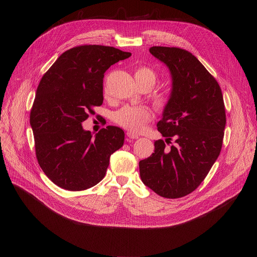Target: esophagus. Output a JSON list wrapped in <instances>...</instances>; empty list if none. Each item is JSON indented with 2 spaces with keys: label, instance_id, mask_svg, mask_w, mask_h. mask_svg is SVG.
<instances>
[{
  "label": "esophagus",
  "instance_id": "1",
  "mask_svg": "<svg viewBox=\"0 0 257 257\" xmlns=\"http://www.w3.org/2000/svg\"><path fill=\"white\" fill-rule=\"evenodd\" d=\"M127 141H131V140H133V139H137L139 136L137 135V134H134V133H132V132H127Z\"/></svg>",
  "mask_w": 257,
  "mask_h": 257
}]
</instances>
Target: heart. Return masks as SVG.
<instances>
[{
    "instance_id": "b5f03b06",
    "label": "heart",
    "mask_w": 257,
    "mask_h": 257,
    "mask_svg": "<svg viewBox=\"0 0 257 257\" xmlns=\"http://www.w3.org/2000/svg\"><path fill=\"white\" fill-rule=\"evenodd\" d=\"M135 79L139 84H150L152 87L158 80V75L155 70L146 66H140L135 70ZM171 99L169 89H163L155 94L154 101L159 108H165ZM113 121L129 130L130 132H140L145 127L146 123L151 120V112L148 107L142 105H124L112 115Z\"/></svg>"
}]
</instances>
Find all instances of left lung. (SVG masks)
Wrapping results in <instances>:
<instances>
[{"label":"left lung","mask_w":257,"mask_h":257,"mask_svg":"<svg viewBox=\"0 0 257 257\" xmlns=\"http://www.w3.org/2000/svg\"><path fill=\"white\" fill-rule=\"evenodd\" d=\"M150 52L165 63L172 75V92L158 130L163 139L155 153L139 162L144 185L165 198L193 192L219 156L226 126L222 89L190 52L180 48L153 47Z\"/></svg>","instance_id":"left-lung-1"}]
</instances>
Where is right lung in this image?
Returning a JSON list of instances; mask_svg holds the SVG:
<instances>
[{
  "label": "right lung",
  "mask_w": 257,
  "mask_h": 257,
  "mask_svg": "<svg viewBox=\"0 0 257 257\" xmlns=\"http://www.w3.org/2000/svg\"><path fill=\"white\" fill-rule=\"evenodd\" d=\"M131 53L84 45L63 53L45 73L30 111L38 162L55 184L70 191L102 180L109 157L124 144V131L106 126L93 137L81 123L102 104L104 72Z\"/></svg>",
  "instance_id": "1"
}]
</instances>
